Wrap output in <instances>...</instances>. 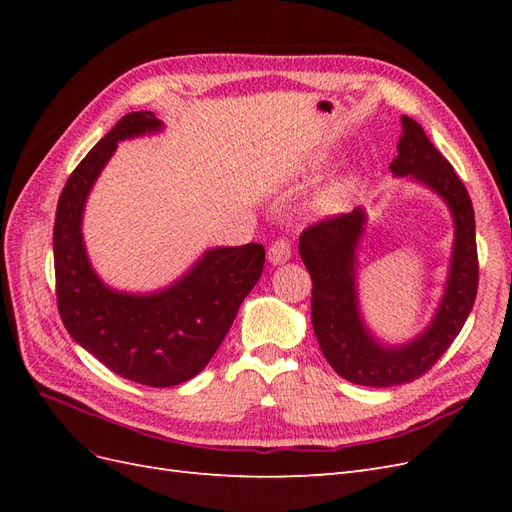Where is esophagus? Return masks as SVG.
Returning a JSON list of instances; mask_svg holds the SVG:
<instances>
[{"label": "esophagus", "instance_id": "obj_1", "mask_svg": "<svg viewBox=\"0 0 512 512\" xmlns=\"http://www.w3.org/2000/svg\"><path fill=\"white\" fill-rule=\"evenodd\" d=\"M267 256L271 265H284L286 260H290V243L284 239H277L275 243L269 245Z\"/></svg>", "mask_w": 512, "mask_h": 512}]
</instances>
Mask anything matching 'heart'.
I'll use <instances>...</instances> for the list:
<instances>
[{
	"mask_svg": "<svg viewBox=\"0 0 512 512\" xmlns=\"http://www.w3.org/2000/svg\"><path fill=\"white\" fill-rule=\"evenodd\" d=\"M318 162H322V160H318ZM354 179L352 177H344V179H339V181H335L331 188L322 194V198H320V207L324 209V211H337V209H342L346 203H348V198L352 196V192H354Z\"/></svg>",
	"mask_w": 512,
	"mask_h": 512,
	"instance_id": "1",
	"label": "heart"
}]
</instances>
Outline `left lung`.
<instances>
[{"instance_id": "1", "label": "left lung", "mask_w": 512, "mask_h": 512, "mask_svg": "<svg viewBox=\"0 0 512 512\" xmlns=\"http://www.w3.org/2000/svg\"><path fill=\"white\" fill-rule=\"evenodd\" d=\"M391 173L423 183L453 215L451 267L436 316L425 331L406 344L389 346L374 337L361 316L356 252L367 224L365 209L356 207L352 213L322 220L303 230L299 239L301 260L312 275V324L320 350L339 376L363 386H395L421 378L455 342L478 288L476 224L466 185L408 115H401Z\"/></svg>"}]
</instances>
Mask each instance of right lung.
<instances>
[{"label": "right lung", "instance_id": "right-lung-1", "mask_svg": "<svg viewBox=\"0 0 512 512\" xmlns=\"http://www.w3.org/2000/svg\"><path fill=\"white\" fill-rule=\"evenodd\" d=\"M162 130L151 111L121 117L66 181L53 228L57 305L68 333L117 376L158 389L205 369L265 267V247L247 243L211 247L156 292H121L100 280L83 241L87 196L119 141Z\"/></svg>", "mask_w": 512, "mask_h": 512}]
</instances>
